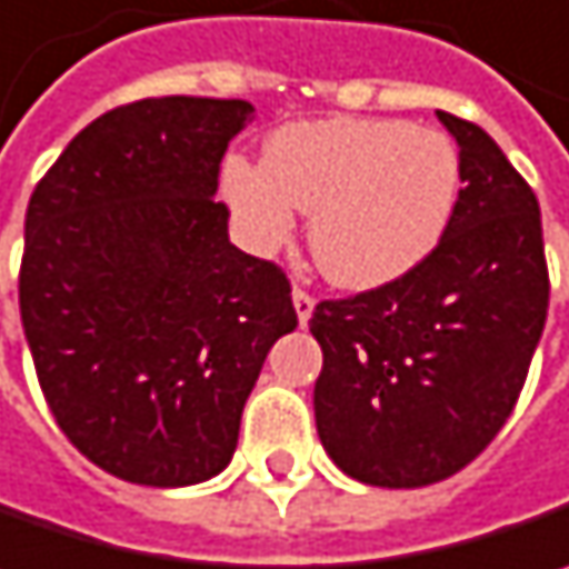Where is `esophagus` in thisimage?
<instances>
[{
    "label": "esophagus",
    "instance_id": "1",
    "mask_svg": "<svg viewBox=\"0 0 569 569\" xmlns=\"http://www.w3.org/2000/svg\"><path fill=\"white\" fill-rule=\"evenodd\" d=\"M291 298H295V310H298V320H300V327H303V323L310 320V313H313V303H317V300H313L310 291H303V288H295V291H291Z\"/></svg>",
    "mask_w": 569,
    "mask_h": 569
}]
</instances>
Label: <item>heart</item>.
<instances>
[{
    "instance_id": "b5f03b06",
    "label": "heart",
    "mask_w": 569,
    "mask_h": 569,
    "mask_svg": "<svg viewBox=\"0 0 569 569\" xmlns=\"http://www.w3.org/2000/svg\"><path fill=\"white\" fill-rule=\"evenodd\" d=\"M220 188L252 249L288 240L300 208L329 281L378 288L441 242L461 194V157L441 130L329 118L274 130L262 166L227 159Z\"/></svg>"
}]
</instances>
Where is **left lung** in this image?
Here are the masks:
<instances>
[{
    "label": "left lung",
    "instance_id": "8db88e82",
    "mask_svg": "<svg viewBox=\"0 0 569 569\" xmlns=\"http://www.w3.org/2000/svg\"><path fill=\"white\" fill-rule=\"evenodd\" d=\"M461 194L441 242L407 274L320 300L317 432L349 477L412 490L468 468L516 407L548 320L538 198L483 128L439 111Z\"/></svg>",
    "mask_w": 569,
    "mask_h": 569
}]
</instances>
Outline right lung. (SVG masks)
Instances as JSON below:
<instances>
[{
    "mask_svg": "<svg viewBox=\"0 0 569 569\" xmlns=\"http://www.w3.org/2000/svg\"><path fill=\"white\" fill-rule=\"evenodd\" d=\"M242 99H140L79 130L24 213L21 327L43 400L101 470L143 487L230 465L291 281L227 237L213 201Z\"/></svg>",
    "mask_w": 569,
    "mask_h": 569,
    "instance_id": "obj_1",
    "label": "right lung"
}]
</instances>
